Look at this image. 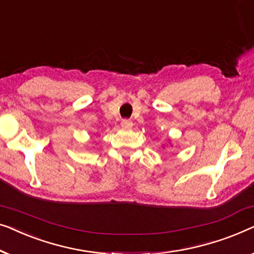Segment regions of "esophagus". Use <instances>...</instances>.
Masks as SVG:
<instances>
[{
	"label": "esophagus",
	"mask_w": 254,
	"mask_h": 254,
	"mask_svg": "<svg viewBox=\"0 0 254 254\" xmlns=\"http://www.w3.org/2000/svg\"><path fill=\"white\" fill-rule=\"evenodd\" d=\"M121 126L124 128H131L132 127V122L130 120H123L122 122H121Z\"/></svg>",
	"instance_id": "1"
}]
</instances>
